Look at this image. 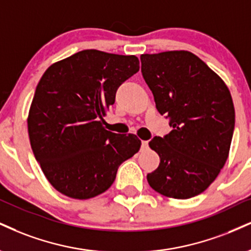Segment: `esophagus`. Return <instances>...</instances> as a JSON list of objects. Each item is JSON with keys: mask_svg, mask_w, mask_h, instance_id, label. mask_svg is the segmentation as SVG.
Here are the masks:
<instances>
[{"mask_svg": "<svg viewBox=\"0 0 251 251\" xmlns=\"http://www.w3.org/2000/svg\"><path fill=\"white\" fill-rule=\"evenodd\" d=\"M149 149V141H141V150H147Z\"/></svg>", "mask_w": 251, "mask_h": 251, "instance_id": "obj_1", "label": "esophagus"}]
</instances>
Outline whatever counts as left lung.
I'll return each instance as SVG.
<instances>
[{
    "label": "left lung",
    "instance_id": "1",
    "mask_svg": "<svg viewBox=\"0 0 251 251\" xmlns=\"http://www.w3.org/2000/svg\"><path fill=\"white\" fill-rule=\"evenodd\" d=\"M140 60L156 110L170 118L173 127L164 138L150 141L160 164L147 174V181L167 198L201 194L228 159L235 126L230 91L219 75L189 51L145 53Z\"/></svg>",
    "mask_w": 251,
    "mask_h": 251
}]
</instances>
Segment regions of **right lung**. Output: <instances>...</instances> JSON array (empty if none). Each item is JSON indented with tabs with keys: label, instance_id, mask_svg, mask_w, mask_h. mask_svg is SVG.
I'll return each mask as SVG.
<instances>
[{
	"label": "right lung",
	"instance_id": "obj_1",
	"mask_svg": "<svg viewBox=\"0 0 251 251\" xmlns=\"http://www.w3.org/2000/svg\"><path fill=\"white\" fill-rule=\"evenodd\" d=\"M138 71V57L91 49L44 72L30 105L28 133L56 191L78 200L95 198L110 188L118 167L140 150L135 134L102 126L118 87Z\"/></svg>",
	"mask_w": 251,
	"mask_h": 251
}]
</instances>
